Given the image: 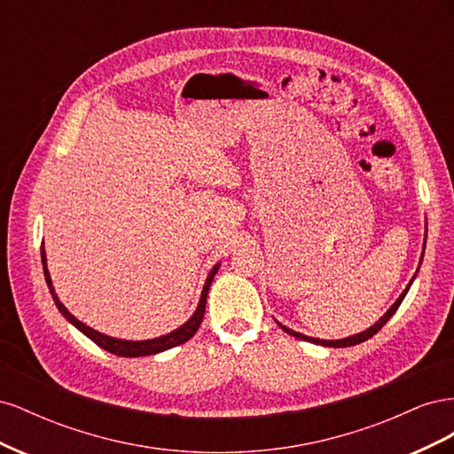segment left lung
Masks as SVG:
<instances>
[{
    "label": "left lung",
    "instance_id": "left-lung-1",
    "mask_svg": "<svg viewBox=\"0 0 454 454\" xmlns=\"http://www.w3.org/2000/svg\"><path fill=\"white\" fill-rule=\"evenodd\" d=\"M419 272V270H417ZM417 277V274H415ZM415 277H413V280H415ZM413 280H411L409 284H407V287H405V292L397 297V301L395 303L384 312V316H380V320L375 324V325H371L369 329H365V332H362V333H358V335H352V337H347V339H339V340H324V339H314V337H307V335H301V333H297V332H294V329H290V327H286V325H282L280 322H277L284 332L287 333V335H294L295 339H303V340H309V342H314V345H322V347H333V348H342V347H354V345H360V342H364V340H367V339H371L373 337L379 329L387 324L392 316H394V312L397 310V307L402 305V301L405 299V295H407V292H409V287H411V284H413Z\"/></svg>",
    "mask_w": 454,
    "mask_h": 454
}]
</instances>
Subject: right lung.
Masks as SVG:
<instances>
[{
	"mask_svg": "<svg viewBox=\"0 0 454 454\" xmlns=\"http://www.w3.org/2000/svg\"><path fill=\"white\" fill-rule=\"evenodd\" d=\"M41 261H43V272H45V280H47V286H49V292L54 299V303H57L59 310L64 314V318L67 322H72L81 333H85L90 340H94L96 345H98L100 348L112 352V354H117V356H122V358H140V356H149V354H157V352H162V350H168L172 347H177V345H184L185 340H189L191 337H193L197 333V329L204 318V309H206V295H208V290H210V284L215 277V272L219 269V263L210 270L208 278H206V284L202 287V294H200V301H199V307L195 310V314L191 316V318L182 325L177 327L176 332L168 333V335H162L159 339H149V340H122V339H114V337H107L100 332H96V329L85 325L83 322H79L75 316L67 310L62 303L60 299L57 295V292H54L52 287V282H51V274L47 270V259H45V252H43V246H41Z\"/></svg>",
	"mask_w": 454,
	"mask_h": 454,
	"instance_id": "1",
	"label": "right lung"
}]
</instances>
